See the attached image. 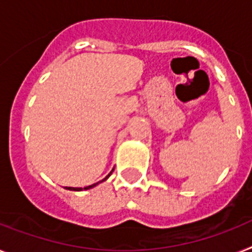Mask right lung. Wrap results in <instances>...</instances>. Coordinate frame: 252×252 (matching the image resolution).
I'll return each mask as SVG.
<instances>
[{
  "instance_id": "obj_1",
  "label": "right lung",
  "mask_w": 252,
  "mask_h": 252,
  "mask_svg": "<svg viewBox=\"0 0 252 252\" xmlns=\"http://www.w3.org/2000/svg\"><path fill=\"white\" fill-rule=\"evenodd\" d=\"M112 171H114V169H112ZM112 171H111V172H110V173H108V175L106 176L105 179L102 180V181H105V180H107V179H108V176H110V175H111V173H112ZM102 181H99V183H102ZM99 183H95V184H93V185L85 186V188H67V186H66V189H67V190H75V191H80V190H88V189H92V188H94V186L98 185V184H99Z\"/></svg>"
}]
</instances>
